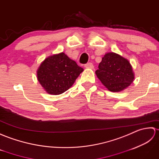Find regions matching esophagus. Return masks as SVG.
Masks as SVG:
<instances>
[{
	"label": "esophagus",
	"mask_w": 159,
	"mask_h": 159,
	"mask_svg": "<svg viewBox=\"0 0 159 159\" xmlns=\"http://www.w3.org/2000/svg\"><path fill=\"white\" fill-rule=\"evenodd\" d=\"M84 66H85V67L87 68V69H94V66L93 65V63H91V62L87 63V64L84 65Z\"/></svg>",
	"instance_id": "1"
}]
</instances>
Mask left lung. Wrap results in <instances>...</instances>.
Here are the masks:
<instances>
[{"label":"left lung","mask_w":159,"mask_h":159,"mask_svg":"<svg viewBox=\"0 0 159 159\" xmlns=\"http://www.w3.org/2000/svg\"><path fill=\"white\" fill-rule=\"evenodd\" d=\"M95 73L107 90L114 93L126 89L135 78L130 62L114 52L104 55Z\"/></svg>","instance_id":"left-lung-1"}]
</instances>
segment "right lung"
Listing matches in <instances>:
<instances>
[{
  "instance_id": "1",
  "label": "right lung",
  "mask_w": 159,
  "mask_h": 159,
  "mask_svg": "<svg viewBox=\"0 0 159 159\" xmlns=\"http://www.w3.org/2000/svg\"><path fill=\"white\" fill-rule=\"evenodd\" d=\"M84 69L64 52L50 56L37 70V78L50 94H61L69 89Z\"/></svg>"
}]
</instances>
